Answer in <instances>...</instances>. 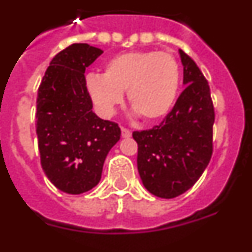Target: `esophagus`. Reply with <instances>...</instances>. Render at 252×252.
I'll list each match as a JSON object with an SVG mask.
<instances>
[{
	"instance_id": "1",
	"label": "esophagus",
	"mask_w": 252,
	"mask_h": 252,
	"mask_svg": "<svg viewBox=\"0 0 252 252\" xmlns=\"http://www.w3.org/2000/svg\"><path fill=\"white\" fill-rule=\"evenodd\" d=\"M121 133L122 137H125V139H127V137L131 136V131L126 127H121Z\"/></svg>"
}]
</instances>
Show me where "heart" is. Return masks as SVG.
<instances>
[{
    "mask_svg": "<svg viewBox=\"0 0 252 252\" xmlns=\"http://www.w3.org/2000/svg\"><path fill=\"white\" fill-rule=\"evenodd\" d=\"M179 79L177 58L168 51H130L108 60L103 75H87L86 88L101 115H112L127 91L130 106L144 120L154 121L173 107Z\"/></svg>",
    "mask_w": 252,
    "mask_h": 252,
    "instance_id": "1",
    "label": "heart"
}]
</instances>
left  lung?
Returning a JSON list of instances; mask_svg holds the SVG:
<instances>
[{"label": "left lung", "mask_w": 252, "mask_h": 252, "mask_svg": "<svg viewBox=\"0 0 252 252\" xmlns=\"http://www.w3.org/2000/svg\"><path fill=\"white\" fill-rule=\"evenodd\" d=\"M186 88L173 110L150 130L133 131L137 169L151 194L175 198L192 188L213 153V107L207 79L194 60L179 50Z\"/></svg>", "instance_id": "obj_1"}]
</instances>
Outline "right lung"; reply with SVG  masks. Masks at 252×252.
<instances>
[{"label": "right lung", "mask_w": 252, "mask_h": 252, "mask_svg": "<svg viewBox=\"0 0 252 252\" xmlns=\"http://www.w3.org/2000/svg\"><path fill=\"white\" fill-rule=\"evenodd\" d=\"M102 53L88 44L69 45L53 58L37 91L40 161L48 179L68 194L98 184L107 154L121 136L119 125L93 112L86 88V68Z\"/></svg>", "instance_id": "1"}]
</instances>
